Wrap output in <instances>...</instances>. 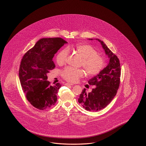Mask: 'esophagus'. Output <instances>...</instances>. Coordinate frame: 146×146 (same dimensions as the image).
Listing matches in <instances>:
<instances>
[{
    "label": "esophagus",
    "instance_id": "34e87169",
    "mask_svg": "<svg viewBox=\"0 0 146 146\" xmlns=\"http://www.w3.org/2000/svg\"><path fill=\"white\" fill-rule=\"evenodd\" d=\"M65 85L66 86H73V84H69V83H66V84H65Z\"/></svg>",
    "mask_w": 146,
    "mask_h": 146
}]
</instances>
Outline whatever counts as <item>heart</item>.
<instances>
[{
	"label": "heart",
	"mask_w": 146,
	"mask_h": 146,
	"mask_svg": "<svg viewBox=\"0 0 146 146\" xmlns=\"http://www.w3.org/2000/svg\"><path fill=\"white\" fill-rule=\"evenodd\" d=\"M68 49H62L60 51L56 56V62L58 64L62 65L66 61L68 55ZM73 49L82 58V65L89 76L97 75L102 71L105 66V59L101 55L97 54L96 50L87 44H76ZM62 78L67 81L75 82L80 78L84 75V72L81 69L73 67H67L61 72Z\"/></svg>",
	"instance_id": "1"
}]
</instances>
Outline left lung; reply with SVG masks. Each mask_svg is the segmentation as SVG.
<instances>
[{
  "mask_svg": "<svg viewBox=\"0 0 146 146\" xmlns=\"http://www.w3.org/2000/svg\"><path fill=\"white\" fill-rule=\"evenodd\" d=\"M96 40L101 43L109 58V62L98 74L88 81L90 85L95 86L92 92L87 93L84 89L78 98L80 104L86 110L89 111L101 110L111 102L119 88L121 75L118 58L103 41L99 39Z\"/></svg>",
  "mask_w": 146,
  "mask_h": 146,
  "instance_id": "obj_1",
  "label": "left lung"
}]
</instances>
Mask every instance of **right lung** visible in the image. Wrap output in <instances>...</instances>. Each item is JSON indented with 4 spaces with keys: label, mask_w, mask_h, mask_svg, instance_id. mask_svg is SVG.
Masks as SVG:
<instances>
[{
    "label": "right lung",
    "mask_w": 146,
    "mask_h": 146,
    "mask_svg": "<svg viewBox=\"0 0 146 146\" xmlns=\"http://www.w3.org/2000/svg\"><path fill=\"white\" fill-rule=\"evenodd\" d=\"M67 43L60 37L42 38L22 57L19 72L20 84L27 100L37 109H48L57 102L62 85L51 86L46 74L56 66L52 61L54 54Z\"/></svg>",
    "instance_id": "add662e5"
}]
</instances>
